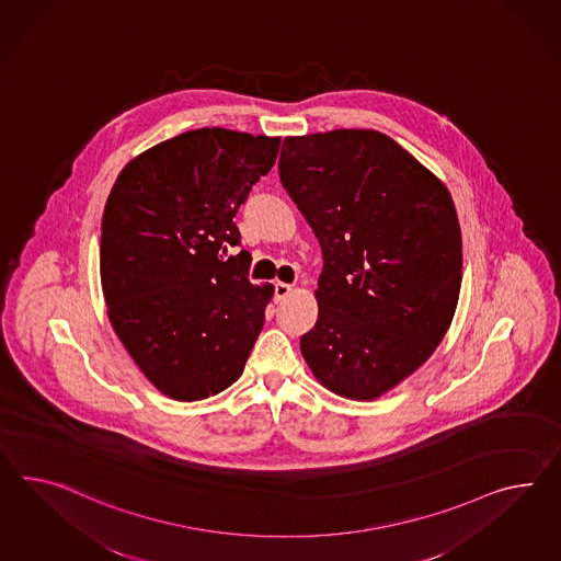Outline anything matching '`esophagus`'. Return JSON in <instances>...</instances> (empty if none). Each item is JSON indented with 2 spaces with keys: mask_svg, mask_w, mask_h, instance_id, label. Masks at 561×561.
Here are the masks:
<instances>
[{
  "mask_svg": "<svg viewBox=\"0 0 561 561\" xmlns=\"http://www.w3.org/2000/svg\"><path fill=\"white\" fill-rule=\"evenodd\" d=\"M290 293H293V285H288V283H276V285H274V297H276V301L287 299Z\"/></svg>",
  "mask_w": 561,
  "mask_h": 561,
  "instance_id": "1",
  "label": "esophagus"
}]
</instances>
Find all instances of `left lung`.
I'll return each mask as SVG.
<instances>
[{"label":"left lung","instance_id":"8db88e82","mask_svg":"<svg viewBox=\"0 0 561 561\" xmlns=\"http://www.w3.org/2000/svg\"><path fill=\"white\" fill-rule=\"evenodd\" d=\"M278 173L323 252L302 358L331 392L374 401L423 366L451 325L461 285L454 199L376 129L287 136Z\"/></svg>","mask_w":561,"mask_h":561}]
</instances>
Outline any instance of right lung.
<instances>
[{"instance_id": "1", "label": "right lung", "mask_w": 561, "mask_h": 561, "mask_svg": "<svg viewBox=\"0 0 561 561\" xmlns=\"http://www.w3.org/2000/svg\"><path fill=\"white\" fill-rule=\"evenodd\" d=\"M278 136L191 129L129 160L101 219L100 273L115 335L174 401H202L244 373L273 285H252L233 224L278 157Z\"/></svg>"}]
</instances>
